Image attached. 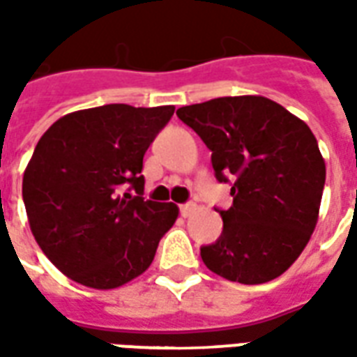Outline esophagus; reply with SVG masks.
I'll return each mask as SVG.
<instances>
[{"instance_id":"obj_1","label":"esophagus","mask_w":357,"mask_h":357,"mask_svg":"<svg viewBox=\"0 0 357 357\" xmlns=\"http://www.w3.org/2000/svg\"><path fill=\"white\" fill-rule=\"evenodd\" d=\"M196 209H198V206H196L194 202H188V204H183V206H181V215H183V217H190Z\"/></svg>"}]
</instances>
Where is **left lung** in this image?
I'll return each instance as SVG.
<instances>
[{
    "instance_id": "1",
    "label": "left lung",
    "mask_w": 357,
    "mask_h": 357,
    "mask_svg": "<svg viewBox=\"0 0 357 357\" xmlns=\"http://www.w3.org/2000/svg\"><path fill=\"white\" fill-rule=\"evenodd\" d=\"M211 150L232 206L217 209L223 232L199 254L219 277L261 284L302 254L317 225L325 161L310 126L264 96L215 98L176 109Z\"/></svg>"
}]
</instances>
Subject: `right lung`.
Listing matches in <instances>:
<instances>
[{"instance_id": "1", "label": "right lung", "mask_w": 357, "mask_h": 357, "mask_svg": "<svg viewBox=\"0 0 357 357\" xmlns=\"http://www.w3.org/2000/svg\"><path fill=\"white\" fill-rule=\"evenodd\" d=\"M173 105L109 103L55 121L22 176L38 246L63 275L109 290L142 275L178 217L174 204L144 199V153Z\"/></svg>"}]
</instances>
